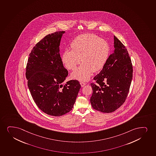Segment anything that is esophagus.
<instances>
[{
	"label": "esophagus",
	"mask_w": 156,
	"mask_h": 156,
	"mask_svg": "<svg viewBox=\"0 0 156 156\" xmlns=\"http://www.w3.org/2000/svg\"><path fill=\"white\" fill-rule=\"evenodd\" d=\"M80 83L81 86L82 87H83V86H85L86 84V83H83V81H80Z\"/></svg>",
	"instance_id": "34e87169"
}]
</instances>
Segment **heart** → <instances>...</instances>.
<instances>
[{
	"instance_id": "b5f03b06",
	"label": "heart",
	"mask_w": 156,
	"mask_h": 156,
	"mask_svg": "<svg viewBox=\"0 0 156 156\" xmlns=\"http://www.w3.org/2000/svg\"><path fill=\"white\" fill-rule=\"evenodd\" d=\"M70 48L71 50H65L62 54V62L67 69L73 70L81 59L83 64L71 73L73 78L80 80H87L92 71L101 69L109 53L108 43L92 34L77 36L71 42Z\"/></svg>"
}]
</instances>
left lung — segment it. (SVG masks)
Returning <instances> with one entry per match:
<instances>
[{"mask_svg":"<svg viewBox=\"0 0 156 156\" xmlns=\"http://www.w3.org/2000/svg\"><path fill=\"white\" fill-rule=\"evenodd\" d=\"M114 49L100 73L91 83L92 108L104 113H110L125 101L133 79V65L127 49L114 36Z\"/></svg>","mask_w":156,"mask_h":156,"instance_id":"1","label":"left lung"}]
</instances>
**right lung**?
I'll return each mask as SVG.
<instances>
[{
    "label": "right lung",
    "mask_w": 156,
    "mask_h": 156,
    "mask_svg": "<svg viewBox=\"0 0 156 156\" xmlns=\"http://www.w3.org/2000/svg\"><path fill=\"white\" fill-rule=\"evenodd\" d=\"M65 33L56 31L39 41L29 54L26 66V76L33 99L41 111L52 116L71 110L81 88L77 80L62 84L68 75L59 54Z\"/></svg>",
    "instance_id": "right-lung-1"
}]
</instances>
